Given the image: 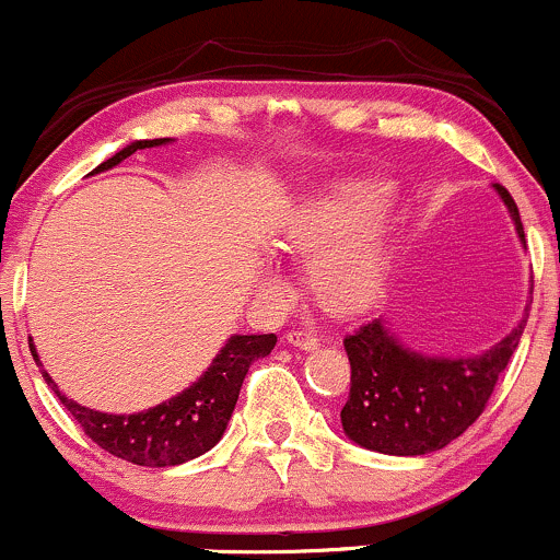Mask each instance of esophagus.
<instances>
[{"instance_id":"obj_1","label":"esophagus","mask_w":560,"mask_h":560,"mask_svg":"<svg viewBox=\"0 0 560 560\" xmlns=\"http://www.w3.org/2000/svg\"><path fill=\"white\" fill-rule=\"evenodd\" d=\"M285 341L291 347H296V350H304V352L317 350V336L306 334V330H291V334H285Z\"/></svg>"}]
</instances>
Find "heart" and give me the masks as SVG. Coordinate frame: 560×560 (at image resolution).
I'll return each instance as SVG.
<instances>
[{
    "label": "heart",
    "instance_id": "obj_1",
    "mask_svg": "<svg viewBox=\"0 0 560 560\" xmlns=\"http://www.w3.org/2000/svg\"><path fill=\"white\" fill-rule=\"evenodd\" d=\"M389 186L369 178L330 184L293 210L282 245L312 258L310 285L328 310H360L389 272V230L382 210ZM275 282L272 275H264Z\"/></svg>",
    "mask_w": 560,
    "mask_h": 560
}]
</instances>
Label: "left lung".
Masks as SVG:
<instances>
[{
	"label": "left lung",
	"instance_id": "obj_1",
	"mask_svg": "<svg viewBox=\"0 0 560 560\" xmlns=\"http://www.w3.org/2000/svg\"><path fill=\"white\" fill-rule=\"evenodd\" d=\"M523 240L518 208L508 189L494 184ZM480 354H430L402 345L382 315L347 334L352 365L350 398L341 408L345 435L360 448L389 456H422L448 446L483 413L497 378L508 369L523 326Z\"/></svg>",
	"mask_w": 560,
	"mask_h": 560
}]
</instances>
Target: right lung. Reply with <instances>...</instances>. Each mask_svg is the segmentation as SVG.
<instances>
[{
    "label": "right lung",
    "instance_id": "add662e5",
    "mask_svg": "<svg viewBox=\"0 0 560 560\" xmlns=\"http://www.w3.org/2000/svg\"><path fill=\"white\" fill-rule=\"evenodd\" d=\"M173 138H143V141H130L128 147L119 149L114 158L101 162L93 173L112 171L125 158L136 154L138 149L165 147ZM90 173V176H93ZM278 345L275 334H234L226 339L213 363L202 371L197 382L173 395L171 400H162L160 406L147 408L136 413H106L95 408L80 406L77 400L66 398L58 389L56 378L47 374L39 363L37 347L32 345V354L42 369V378L47 387L58 395L66 411L80 422L85 435L109 454L125 462H133L141 467H173L184 462L197 459L210 451L224 435L226 424L237 402L243 378L258 358H267Z\"/></svg>",
    "mask_w": 560,
    "mask_h": 560
}]
</instances>
